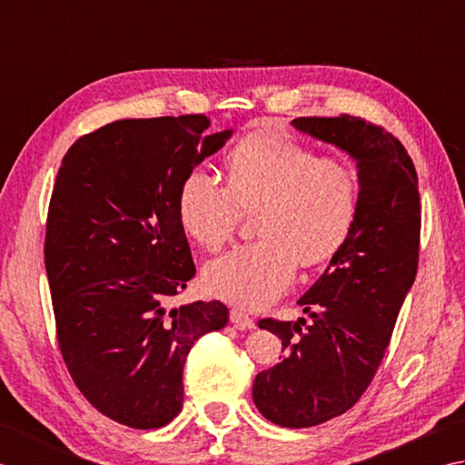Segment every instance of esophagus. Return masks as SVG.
I'll return each instance as SVG.
<instances>
[{
    "label": "esophagus",
    "mask_w": 465,
    "mask_h": 465,
    "mask_svg": "<svg viewBox=\"0 0 465 465\" xmlns=\"http://www.w3.org/2000/svg\"><path fill=\"white\" fill-rule=\"evenodd\" d=\"M231 321L234 323V327H239V329H252L254 327V319L246 315V312L241 309L231 311Z\"/></svg>",
    "instance_id": "esophagus-1"
}]
</instances>
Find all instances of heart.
Wrapping results in <instances>:
<instances>
[{"label": "heart", "mask_w": 465, "mask_h": 465, "mask_svg": "<svg viewBox=\"0 0 465 465\" xmlns=\"http://www.w3.org/2000/svg\"><path fill=\"white\" fill-rule=\"evenodd\" d=\"M229 188L206 168H193L180 184L178 219L206 251L229 241L241 211L254 213L261 239L239 244L204 267L211 295L242 309L269 305L295 279L297 262L329 259L351 231L359 180L343 158L277 136H252L226 160Z\"/></svg>", "instance_id": "obj_1"}]
</instances>
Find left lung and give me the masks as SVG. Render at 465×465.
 Returning <instances> with one entry per match:
<instances>
[{"instance_id": "1", "label": "left lung", "mask_w": 465, "mask_h": 465, "mask_svg": "<svg viewBox=\"0 0 465 465\" xmlns=\"http://www.w3.org/2000/svg\"><path fill=\"white\" fill-rule=\"evenodd\" d=\"M291 124L351 156L359 180L351 231L297 301L308 327L259 321L287 355L254 377L252 401L282 428H311L353 407L381 363L418 272L421 204L415 166L390 132L345 114Z\"/></svg>"}]
</instances>
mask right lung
I'll return each mask as SVG.
<instances>
[{"instance_id":"right-lung-1","label":"right lung","mask_w":465,"mask_h":465,"mask_svg":"<svg viewBox=\"0 0 465 465\" xmlns=\"http://www.w3.org/2000/svg\"><path fill=\"white\" fill-rule=\"evenodd\" d=\"M208 126L203 114L112 122L74 142L52 193L45 271L64 361L100 413L134 430L176 418L186 355L229 321L221 301L173 305L196 272L180 184L232 136Z\"/></svg>"}]
</instances>
